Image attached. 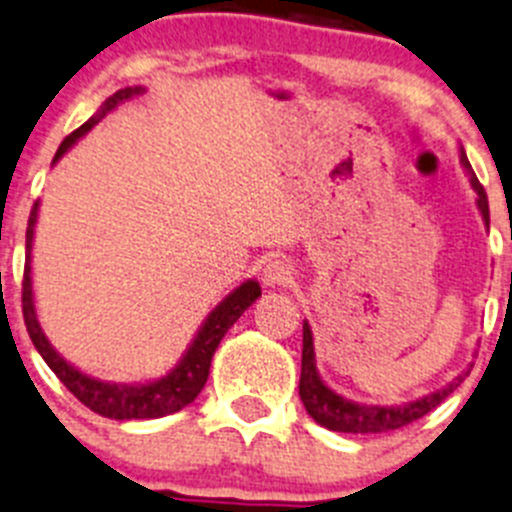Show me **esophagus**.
<instances>
[{
  "mask_svg": "<svg viewBox=\"0 0 512 512\" xmlns=\"http://www.w3.org/2000/svg\"><path fill=\"white\" fill-rule=\"evenodd\" d=\"M262 283L265 285H288L293 283V265L288 260H280V257H272L267 260V265L262 267Z\"/></svg>",
  "mask_w": 512,
  "mask_h": 512,
  "instance_id": "34e87169",
  "label": "esophagus"
}]
</instances>
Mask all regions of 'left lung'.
<instances>
[{
  "instance_id": "8db88e82",
  "label": "left lung",
  "mask_w": 512,
  "mask_h": 512,
  "mask_svg": "<svg viewBox=\"0 0 512 512\" xmlns=\"http://www.w3.org/2000/svg\"><path fill=\"white\" fill-rule=\"evenodd\" d=\"M465 161V159H462ZM467 166V161H465ZM470 169V166H467ZM470 184L477 191V207H480L482 219L490 224V209H487V194L485 186L477 181V176L470 171ZM465 374L457 376L452 384L444 389L434 391V394L424 396V399L412 401V404H401V407H364V404H353V401L343 399L336 391L328 389L321 381L318 371H315V353H313V336H310L308 323H303V369H300V401L308 409L310 417L321 427L333 429V432H351V434H381L391 432V429H401L407 424L417 422L424 414L437 409L457 386L465 381Z\"/></svg>"
}]
</instances>
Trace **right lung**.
<instances>
[{
  "label": "right lung",
  "instance_id": "obj_1",
  "mask_svg": "<svg viewBox=\"0 0 512 512\" xmlns=\"http://www.w3.org/2000/svg\"><path fill=\"white\" fill-rule=\"evenodd\" d=\"M141 93V88H126L113 93L111 98L105 100L103 111L98 118H103L105 113L113 111L121 100H128L131 95ZM98 118H90L88 123H83L80 128H75L65 141L57 148L55 161L60 159L75 141H78L83 133H88L90 128L98 123ZM35 222H37V204L30 212V222H27V252L32 250V234H35ZM260 298V285L255 280H247L240 288L229 293L217 308L212 310V315L207 318V323L202 326L199 336L194 338L191 348L186 351V356L181 358V364L171 371L164 379L154 381V384H141V386H118V384H103L98 379H90V376L80 374L78 369L60 358V353H55V348L47 343L45 333H42L40 323H37L35 305H32V278H30V255L25 262V278H22V315H25V326L30 333L32 343L40 351V356L45 358V364L55 371L57 379L68 386L70 394L85 404L90 412L100 414V417L108 419H159L166 414H174L179 409L189 407L191 401L197 399L199 391L204 389L209 376V366H212V356L217 351L219 341L224 338V333L237 323L242 313L250 308L255 300Z\"/></svg>",
  "mask_w": 512,
  "mask_h": 512
}]
</instances>
